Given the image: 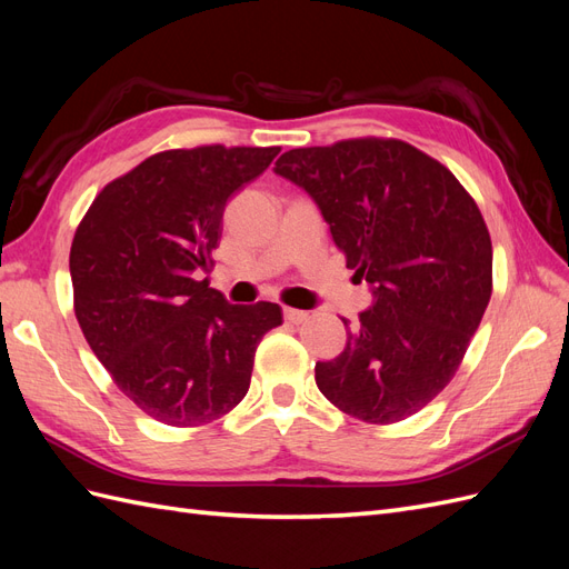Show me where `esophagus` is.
I'll return each instance as SVG.
<instances>
[{"label":"esophagus","mask_w":569,"mask_h":569,"mask_svg":"<svg viewBox=\"0 0 569 569\" xmlns=\"http://www.w3.org/2000/svg\"><path fill=\"white\" fill-rule=\"evenodd\" d=\"M284 320L291 325H299V322L308 320V313L299 311V308H284Z\"/></svg>","instance_id":"obj_1"}]
</instances>
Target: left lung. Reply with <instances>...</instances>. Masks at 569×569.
Masks as SVG:
<instances>
[{"mask_svg":"<svg viewBox=\"0 0 569 569\" xmlns=\"http://www.w3.org/2000/svg\"><path fill=\"white\" fill-rule=\"evenodd\" d=\"M274 173L311 194L372 289L347 349L316 363L318 389L370 425L410 418L453 380L491 299V237L475 199L449 168L382 137L289 149Z\"/></svg>","mask_w":569,"mask_h":569,"instance_id":"1","label":"left lung"}]
</instances>
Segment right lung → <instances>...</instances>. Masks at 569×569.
<instances>
[{
  "label": "right lung",
  "mask_w": 569,
  "mask_h": 569,
  "mask_svg": "<svg viewBox=\"0 0 569 569\" xmlns=\"http://www.w3.org/2000/svg\"><path fill=\"white\" fill-rule=\"evenodd\" d=\"M280 147L153 153L109 182L71 244L73 306L90 349L149 418L199 427L230 412L251 382L258 341L282 325L270 301L228 303L199 280L228 199Z\"/></svg>",
  "instance_id": "obj_1"
}]
</instances>
